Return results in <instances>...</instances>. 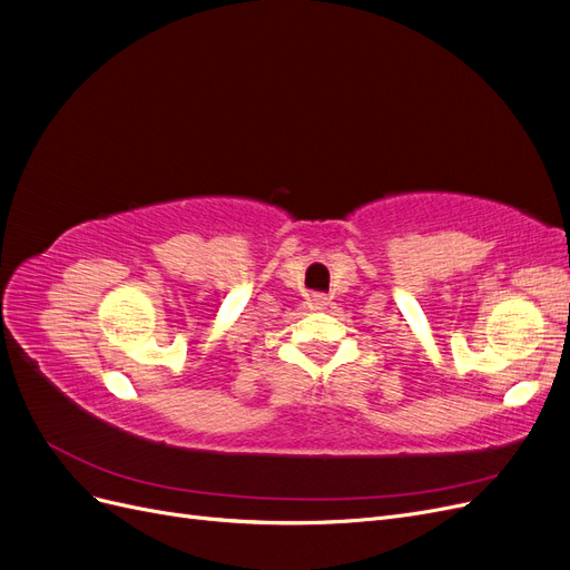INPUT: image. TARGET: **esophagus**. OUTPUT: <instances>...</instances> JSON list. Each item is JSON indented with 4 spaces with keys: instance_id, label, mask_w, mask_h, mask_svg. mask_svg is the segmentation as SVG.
<instances>
[{
    "instance_id": "obj_1",
    "label": "esophagus",
    "mask_w": 570,
    "mask_h": 570,
    "mask_svg": "<svg viewBox=\"0 0 570 570\" xmlns=\"http://www.w3.org/2000/svg\"><path fill=\"white\" fill-rule=\"evenodd\" d=\"M306 304H308V308H314V312H323V308L327 306V297L321 295V292H314V295H308Z\"/></svg>"
}]
</instances>
